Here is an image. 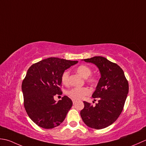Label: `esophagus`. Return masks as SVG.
<instances>
[{
  "label": "esophagus",
  "instance_id": "1",
  "mask_svg": "<svg viewBox=\"0 0 146 146\" xmlns=\"http://www.w3.org/2000/svg\"><path fill=\"white\" fill-rule=\"evenodd\" d=\"M76 102H77V101H76V100H72V103H73V104H75Z\"/></svg>",
  "mask_w": 146,
  "mask_h": 146
}]
</instances>
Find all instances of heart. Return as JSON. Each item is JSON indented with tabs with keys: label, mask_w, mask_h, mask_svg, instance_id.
<instances>
[{
	"label": "heart",
	"mask_w": 146,
	"mask_h": 146,
	"mask_svg": "<svg viewBox=\"0 0 146 146\" xmlns=\"http://www.w3.org/2000/svg\"><path fill=\"white\" fill-rule=\"evenodd\" d=\"M77 72L83 78L86 79V81L91 86H94L97 84L98 79L96 77L90 76L92 73V70L90 67L85 65H81L77 68ZM69 71L65 70L63 72L61 77L62 84L67 85L69 84ZM90 90L89 88H74L67 91V94L73 100H79L84 98L86 95L90 94Z\"/></svg>",
	"instance_id": "obj_1"
}]
</instances>
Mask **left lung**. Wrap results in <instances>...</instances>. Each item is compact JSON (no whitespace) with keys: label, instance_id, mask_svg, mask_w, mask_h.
Segmentation results:
<instances>
[{"label":"left lung","instance_id":"8db88e82","mask_svg":"<svg viewBox=\"0 0 146 146\" xmlns=\"http://www.w3.org/2000/svg\"><path fill=\"white\" fill-rule=\"evenodd\" d=\"M82 60L96 65L101 77L92 95L93 98H98V103L93 106L84 102L81 117L89 127L104 129L114 123L122 111L129 83L120 67L105 57L96 56Z\"/></svg>","mask_w":146,"mask_h":146}]
</instances>
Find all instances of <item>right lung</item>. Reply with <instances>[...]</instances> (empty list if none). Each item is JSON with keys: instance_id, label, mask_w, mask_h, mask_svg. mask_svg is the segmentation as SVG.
Masks as SVG:
<instances>
[{"instance_id": "add662e5", "label": "right lung", "mask_w": 146, "mask_h": 146, "mask_svg": "<svg viewBox=\"0 0 146 146\" xmlns=\"http://www.w3.org/2000/svg\"><path fill=\"white\" fill-rule=\"evenodd\" d=\"M78 61L50 57L33 64L22 83L24 106L29 117L38 126L50 129L63 122L72 106L64 96L56 102L54 96L62 94L61 77Z\"/></svg>"}]
</instances>
